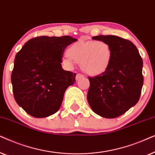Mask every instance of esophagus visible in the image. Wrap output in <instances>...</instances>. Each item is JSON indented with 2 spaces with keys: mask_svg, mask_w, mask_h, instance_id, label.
I'll use <instances>...</instances> for the list:
<instances>
[{
  "mask_svg": "<svg viewBox=\"0 0 155 155\" xmlns=\"http://www.w3.org/2000/svg\"><path fill=\"white\" fill-rule=\"evenodd\" d=\"M84 78V75H82V74H80V73H78L77 75H76L75 80L78 81V80H80V79H81V78Z\"/></svg>",
  "mask_w": 155,
  "mask_h": 155,
  "instance_id": "1",
  "label": "esophagus"
}]
</instances>
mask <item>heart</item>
<instances>
[{"mask_svg": "<svg viewBox=\"0 0 155 155\" xmlns=\"http://www.w3.org/2000/svg\"><path fill=\"white\" fill-rule=\"evenodd\" d=\"M68 56L63 63L72 66L74 61L80 63L82 71L89 75L97 76L109 69L113 58V49L108 42L103 40L79 41L71 44L66 50Z\"/></svg>", "mask_w": 155, "mask_h": 155, "instance_id": "1", "label": "heart"}]
</instances>
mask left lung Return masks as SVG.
Instances as JSON below:
<instances>
[{"instance_id":"left-lung-1","label":"left lung","mask_w":155,"mask_h":155,"mask_svg":"<svg viewBox=\"0 0 155 155\" xmlns=\"http://www.w3.org/2000/svg\"><path fill=\"white\" fill-rule=\"evenodd\" d=\"M94 40H103L113 49L111 65L105 73L89 77L90 86L87 101L97 115L114 118L135 106L143 85V59L130 41L114 35H99Z\"/></svg>"}]
</instances>
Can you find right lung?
<instances>
[{"label":"right lung","instance_id":"add662e5","mask_svg":"<svg viewBox=\"0 0 155 155\" xmlns=\"http://www.w3.org/2000/svg\"><path fill=\"white\" fill-rule=\"evenodd\" d=\"M78 39L42 36L29 39L17 53L11 75L14 98L27 114L45 118L56 113L76 74L62 68L68 46Z\"/></svg>","mask_w":155,"mask_h":155}]
</instances>
